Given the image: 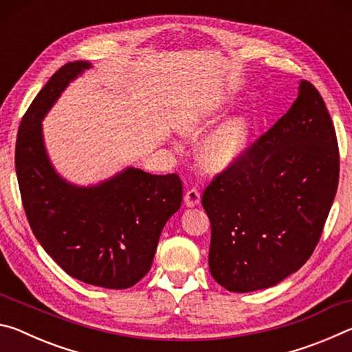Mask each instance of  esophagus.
<instances>
[{"mask_svg":"<svg viewBox=\"0 0 352 352\" xmlns=\"http://www.w3.org/2000/svg\"><path fill=\"white\" fill-rule=\"evenodd\" d=\"M184 204H186V206H189V208L197 206L200 204V192H199V189H195V188L189 189L188 192L184 194Z\"/></svg>","mask_w":352,"mask_h":352,"instance_id":"obj_1","label":"esophagus"}]
</instances>
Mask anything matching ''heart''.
I'll return each mask as SVG.
<instances>
[{
  "label": "heart",
  "instance_id": "1",
  "mask_svg": "<svg viewBox=\"0 0 352 352\" xmlns=\"http://www.w3.org/2000/svg\"><path fill=\"white\" fill-rule=\"evenodd\" d=\"M252 127L248 118H236L217 129L200 146L199 158L204 168L210 172H222L239 163L247 151ZM189 133H194V130Z\"/></svg>",
  "mask_w": 352,
  "mask_h": 352
}]
</instances>
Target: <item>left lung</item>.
<instances>
[{
	"label": "left lung",
	"instance_id": "8db88e82",
	"mask_svg": "<svg viewBox=\"0 0 352 352\" xmlns=\"http://www.w3.org/2000/svg\"><path fill=\"white\" fill-rule=\"evenodd\" d=\"M338 172L331 115L317 88L302 80L289 111L201 195L212 278L242 294L272 287L305 265L323 233Z\"/></svg>",
	"mask_w": 352,
	"mask_h": 352
}]
</instances>
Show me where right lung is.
<instances>
[{"mask_svg": "<svg viewBox=\"0 0 352 352\" xmlns=\"http://www.w3.org/2000/svg\"><path fill=\"white\" fill-rule=\"evenodd\" d=\"M85 68V62L63 65L29 105L16 135V178L32 233L62 269L87 284L127 289L151 270L163 226L182 205L183 184L177 174L133 168L91 188L56 174L41 119Z\"/></svg>", "mask_w": 352, "mask_h": 352, "instance_id": "obj_1", "label": "right lung"}]
</instances>
